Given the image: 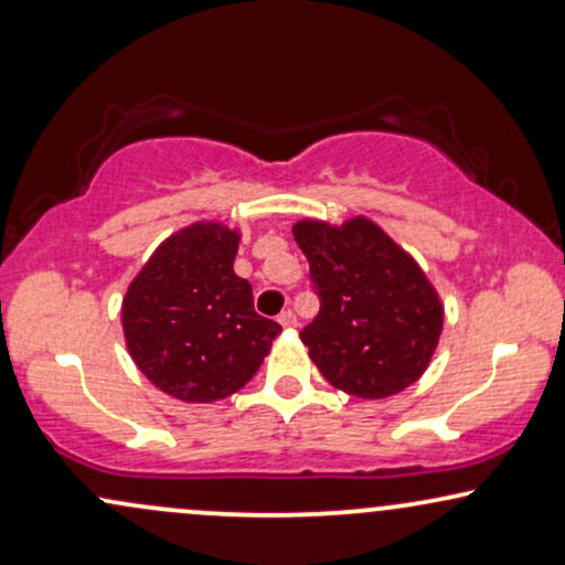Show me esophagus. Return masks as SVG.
<instances>
[{"label": "esophagus", "mask_w": 565, "mask_h": 565, "mask_svg": "<svg viewBox=\"0 0 565 565\" xmlns=\"http://www.w3.org/2000/svg\"><path fill=\"white\" fill-rule=\"evenodd\" d=\"M278 323H281L284 329H295L297 327V316L291 313V310H284V313L278 316Z\"/></svg>", "instance_id": "obj_1"}]
</instances>
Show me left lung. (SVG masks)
I'll use <instances>...</instances> for the list:
<instances>
[{
    "instance_id": "left-lung-1",
    "label": "left lung",
    "mask_w": 565,
    "mask_h": 565,
    "mask_svg": "<svg viewBox=\"0 0 565 565\" xmlns=\"http://www.w3.org/2000/svg\"><path fill=\"white\" fill-rule=\"evenodd\" d=\"M291 233L321 297L300 340L329 385L369 401L414 385L444 332V302L419 263L364 215L305 217Z\"/></svg>"
}]
</instances>
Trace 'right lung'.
<instances>
[{"label":"right lung","instance_id":"add662e5","mask_svg":"<svg viewBox=\"0 0 565 565\" xmlns=\"http://www.w3.org/2000/svg\"><path fill=\"white\" fill-rule=\"evenodd\" d=\"M242 233L196 220L167 236L121 300V329L135 366L185 404L223 401L255 377L281 327L252 305L233 274Z\"/></svg>","mask_w":565,"mask_h":565}]
</instances>
